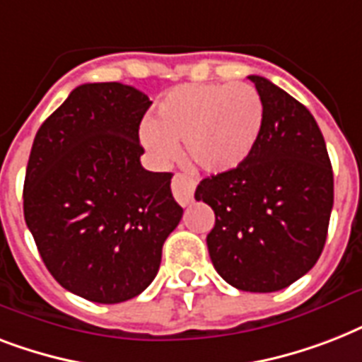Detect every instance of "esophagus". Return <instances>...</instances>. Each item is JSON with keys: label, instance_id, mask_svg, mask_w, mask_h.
<instances>
[{"label": "esophagus", "instance_id": "1", "mask_svg": "<svg viewBox=\"0 0 362 362\" xmlns=\"http://www.w3.org/2000/svg\"><path fill=\"white\" fill-rule=\"evenodd\" d=\"M170 187H173V195H175V199L182 204V206H187V204L192 203L193 192H195V182H193L189 176L182 175V173H176V175L173 176V184H170Z\"/></svg>", "mask_w": 362, "mask_h": 362}]
</instances>
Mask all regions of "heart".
<instances>
[{
    "mask_svg": "<svg viewBox=\"0 0 362 362\" xmlns=\"http://www.w3.org/2000/svg\"><path fill=\"white\" fill-rule=\"evenodd\" d=\"M263 120V99L250 84H186L159 101L141 141L159 163L175 158L176 144L184 142L192 163L223 175L250 158Z\"/></svg>",
    "mask_w": 362,
    "mask_h": 362,
    "instance_id": "b5f03b06",
    "label": "heart"
}]
</instances>
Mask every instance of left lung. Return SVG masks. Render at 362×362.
Returning <instances> with one entry per match:
<instances>
[{
    "instance_id": "8db88e82",
    "label": "left lung",
    "mask_w": 362,
    "mask_h": 362,
    "mask_svg": "<svg viewBox=\"0 0 362 362\" xmlns=\"http://www.w3.org/2000/svg\"><path fill=\"white\" fill-rule=\"evenodd\" d=\"M250 81L264 107L257 144L238 169L201 180L195 199L216 214L206 244L218 274L240 291L272 293L317 263L334 180L310 110L263 76Z\"/></svg>"
}]
</instances>
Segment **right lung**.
<instances>
[{
  "instance_id": "right-lung-1",
  "label": "right lung",
  "mask_w": 362,
  "mask_h": 362,
  "mask_svg": "<svg viewBox=\"0 0 362 362\" xmlns=\"http://www.w3.org/2000/svg\"><path fill=\"white\" fill-rule=\"evenodd\" d=\"M152 101L120 82L75 88L39 127L24 218L48 272L78 297L116 304L156 278L180 223L170 173L141 165L139 125Z\"/></svg>"
}]
</instances>
